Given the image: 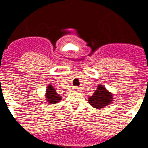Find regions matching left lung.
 <instances>
[{"label":"left lung","instance_id":"8db88e82","mask_svg":"<svg viewBox=\"0 0 148 148\" xmlns=\"http://www.w3.org/2000/svg\"><path fill=\"white\" fill-rule=\"evenodd\" d=\"M113 95L109 92L105 87L99 84L97 89L92 96L88 99L89 103L92 107L96 109H101L107 105H109L113 101Z\"/></svg>","mask_w":148,"mask_h":148}]
</instances>
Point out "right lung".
I'll return each instance as SVG.
<instances>
[{"instance_id":"obj_1","label":"right lung","mask_w":148,"mask_h":148,"mask_svg":"<svg viewBox=\"0 0 148 148\" xmlns=\"http://www.w3.org/2000/svg\"><path fill=\"white\" fill-rule=\"evenodd\" d=\"M47 92L46 93L47 101V102L50 103V104H56L61 100V96L56 92V90L53 88L52 84H49L47 87V92Z\"/></svg>"}]
</instances>
